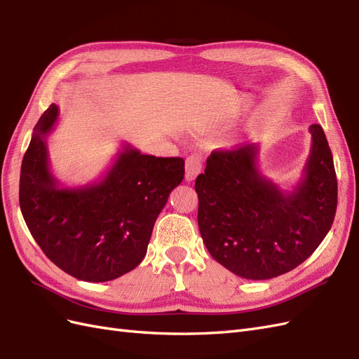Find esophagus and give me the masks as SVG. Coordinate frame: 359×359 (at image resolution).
I'll return each instance as SVG.
<instances>
[{"instance_id": "esophagus-1", "label": "esophagus", "mask_w": 359, "mask_h": 359, "mask_svg": "<svg viewBox=\"0 0 359 359\" xmlns=\"http://www.w3.org/2000/svg\"><path fill=\"white\" fill-rule=\"evenodd\" d=\"M202 170V156L191 154L186 160V180L193 181Z\"/></svg>"}]
</instances>
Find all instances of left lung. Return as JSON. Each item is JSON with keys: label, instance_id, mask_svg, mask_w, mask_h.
<instances>
[{"label": "left lung", "instance_id": "8db88e82", "mask_svg": "<svg viewBox=\"0 0 359 359\" xmlns=\"http://www.w3.org/2000/svg\"><path fill=\"white\" fill-rule=\"evenodd\" d=\"M311 149L302 178L281 190L257 168L259 145L212 151L196 178L198 223L210 255L233 274L268 280L313 255L337 210V177L327 136L310 126Z\"/></svg>", "mask_w": 359, "mask_h": 359}]
</instances>
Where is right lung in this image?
<instances>
[{
  "instance_id": "add662e5",
  "label": "right lung",
  "mask_w": 359,
  "mask_h": 359,
  "mask_svg": "<svg viewBox=\"0 0 359 359\" xmlns=\"http://www.w3.org/2000/svg\"><path fill=\"white\" fill-rule=\"evenodd\" d=\"M58 116L52 103L32 132L20 168V211L43 253L64 273L93 283L115 280L142 262L157 217L184 178V160L126 144L100 181L61 187L48 154Z\"/></svg>"
}]
</instances>
